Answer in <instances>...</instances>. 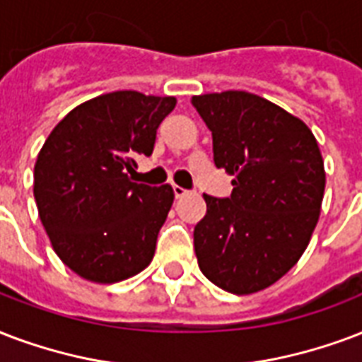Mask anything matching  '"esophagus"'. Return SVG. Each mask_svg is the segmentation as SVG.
<instances>
[{"mask_svg": "<svg viewBox=\"0 0 362 362\" xmlns=\"http://www.w3.org/2000/svg\"><path fill=\"white\" fill-rule=\"evenodd\" d=\"M173 192H175L176 199H182L184 195H187V189H184V187L180 186H173Z\"/></svg>", "mask_w": 362, "mask_h": 362, "instance_id": "esophagus-1", "label": "esophagus"}]
</instances>
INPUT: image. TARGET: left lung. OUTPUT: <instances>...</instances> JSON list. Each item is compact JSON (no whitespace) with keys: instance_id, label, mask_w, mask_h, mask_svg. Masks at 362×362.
I'll return each instance as SVG.
<instances>
[{"instance_id":"obj_1","label":"left lung","mask_w":362,"mask_h":362,"mask_svg":"<svg viewBox=\"0 0 362 362\" xmlns=\"http://www.w3.org/2000/svg\"><path fill=\"white\" fill-rule=\"evenodd\" d=\"M192 104L212 132L214 165L233 176L230 197L203 195L197 264L222 291L255 294L310 245L327 182L321 150L302 119L252 93H209Z\"/></svg>"}]
</instances>
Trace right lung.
I'll use <instances>...</instances> for the list:
<instances>
[{
  "instance_id": "obj_1",
  "label": "right lung",
  "mask_w": 362,
  "mask_h": 362,
  "mask_svg": "<svg viewBox=\"0 0 362 362\" xmlns=\"http://www.w3.org/2000/svg\"><path fill=\"white\" fill-rule=\"evenodd\" d=\"M175 96L115 90L83 102L37 153L34 197L54 252L71 272L112 285L150 266L175 192L132 182L138 156H151Z\"/></svg>"
}]
</instances>
